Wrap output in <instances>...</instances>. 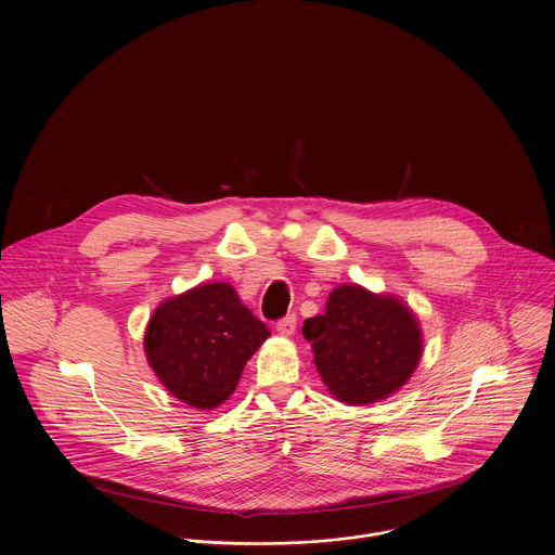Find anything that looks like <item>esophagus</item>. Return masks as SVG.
<instances>
[{"label": "esophagus", "mask_w": 555, "mask_h": 555, "mask_svg": "<svg viewBox=\"0 0 555 555\" xmlns=\"http://www.w3.org/2000/svg\"><path fill=\"white\" fill-rule=\"evenodd\" d=\"M278 333L280 335H284V337H291L293 333H295V328H297V317L295 314H288L286 318H282L280 322H278Z\"/></svg>", "instance_id": "obj_1"}]
</instances>
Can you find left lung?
<instances>
[{"label":"left lung","instance_id":"1","mask_svg":"<svg viewBox=\"0 0 555 555\" xmlns=\"http://www.w3.org/2000/svg\"><path fill=\"white\" fill-rule=\"evenodd\" d=\"M314 365L328 393L365 405L397 393L423 357L418 318L396 295L359 284L331 291L322 317L304 322Z\"/></svg>","mask_w":555,"mask_h":555}]
</instances>
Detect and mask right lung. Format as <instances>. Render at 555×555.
Returning <instances> with one entry per match:
<instances>
[{
    "mask_svg": "<svg viewBox=\"0 0 555 555\" xmlns=\"http://www.w3.org/2000/svg\"><path fill=\"white\" fill-rule=\"evenodd\" d=\"M269 335L231 284H198L154 310L145 357L170 396L214 410L233 396L245 363Z\"/></svg>",
    "mask_w": 555,
    "mask_h": 555,
    "instance_id": "obj_1",
    "label": "right lung"
}]
</instances>
